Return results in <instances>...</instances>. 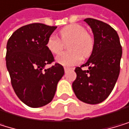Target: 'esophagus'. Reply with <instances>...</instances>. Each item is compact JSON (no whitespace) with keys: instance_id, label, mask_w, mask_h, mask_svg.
<instances>
[{"instance_id":"esophagus-1","label":"esophagus","mask_w":129,"mask_h":129,"mask_svg":"<svg viewBox=\"0 0 129 129\" xmlns=\"http://www.w3.org/2000/svg\"><path fill=\"white\" fill-rule=\"evenodd\" d=\"M69 70H70V68H69V67H64V70H65V72H67V71H68Z\"/></svg>"}]
</instances>
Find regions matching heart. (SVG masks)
Instances as JSON below:
<instances>
[{
    "label": "heart",
    "mask_w": 129,
    "mask_h": 129,
    "mask_svg": "<svg viewBox=\"0 0 129 129\" xmlns=\"http://www.w3.org/2000/svg\"><path fill=\"white\" fill-rule=\"evenodd\" d=\"M70 52H63L56 57V62L65 67H72L78 64L81 58L88 57L92 52L95 41L92 36L86 32L83 26L72 24L62 29L59 39L55 35H51L46 41V47L51 53L59 54L64 44L68 43Z\"/></svg>",
    "instance_id": "obj_1"
}]
</instances>
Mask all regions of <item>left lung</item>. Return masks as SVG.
<instances>
[{
	"mask_svg": "<svg viewBox=\"0 0 129 129\" xmlns=\"http://www.w3.org/2000/svg\"><path fill=\"white\" fill-rule=\"evenodd\" d=\"M94 34V48L88 60L76 67L72 88L77 98L88 104L102 103L114 89L120 73L122 48L116 30L107 23L91 18L84 20ZM88 66V71L81 68Z\"/></svg>",
	"mask_w": 129,
	"mask_h": 129,
	"instance_id": "left-lung-1",
	"label": "left lung"
}]
</instances>
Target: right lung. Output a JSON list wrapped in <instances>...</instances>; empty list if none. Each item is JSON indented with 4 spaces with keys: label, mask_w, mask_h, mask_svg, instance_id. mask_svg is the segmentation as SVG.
<instances>
[{
    "label": "right lung",
    "mask_w": 129,
    "mask_h": 129,
    "mask_svg": "<svg viewBox=\"0 0 129 129\" xmlns=\"http://www.w3.org/2000/svg\"><path fill=\"white\" fill-rule=\"evenodd\" d=\"M57 26L43 23L23 26L12 34L7 43L6 66L11 83L19 99L29 107L45 106L52 100L64 69L55 62L46 41Z\"/></svg>",
    "instance_id": "right-lung-1"
}]
</instances>
